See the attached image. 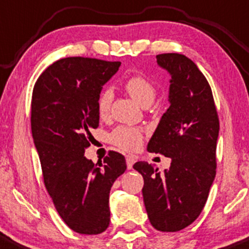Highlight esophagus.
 <instances>
[{"instance_id":"34e87169","label":"esophagus","mask_w":249,"mask_h":249,"mask_svg":"<svg viewBox=\"0 0 249 249\" xmlns=\"http://www.w3.org/2000/svg\"><path fill=\"white\" fill-rule=\"evenodd\" d=\"M125 162H127V168L132 169L133 164L135 163V160L133 157H130V156H127V157H125Z\"/></svg>"}]
</instances>
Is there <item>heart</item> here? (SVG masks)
Returning a JSON list of instances; mask_svg holds the SVG:
<instances>
[{
    "mask_svg": "<svg viewBox=\"0 0 249 249\" xmlns=\"http://www.w3.org/2000/svg\"><path fill=\"white\" fill-rule=\"evenodd\" d=\"M124 89L132 98L143 107L153 103L157 94V89L155 84L146 78L142 73L130 75L125 80ZM114 91L111 87H106L99 93L97 99V110L101 117H106L111 107ZM143 138V130L142 128L132 127V125H119L110 133V142L117 147L125 151H137L142 146Z\"/></svg>",
    "mask_w": 249,
    "mask_h": 249,
    "instance_id": "heart-1",
    "label": "heart"
}]
</instances>
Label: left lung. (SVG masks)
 <instances>
[{
    "mask_svg": "<svg viewBox=\"0 0 249 249\" xmlns=\"http://www.w3.org/2000/svg\"><path fill=\"white\" fill-rule=\"evenodd\" d=\"M157 62L171 74L170 107L147 150L171 158L158 173L153 164L133 165L143 178L142 196L155 229L174 232L199 217L216 176L219 119L212 89L196 63L181 53H160Z\"/></svg>",
    "mask_w": 249,
    "mask_h": 249,
    "instance_id": "1",
    "label": "left lung"
}]
</instances>
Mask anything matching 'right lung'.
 Masks as SVG:
<instances>
[{"label":"right lung","instance_id":"obj_1","mask_svg":"<svg viewBox=\"0 0 249 249\" xmlns=\"http://www.w3.org/2000/svg\"><path fill=\"white\" fill-rule=\"evenodd\" d=\"M121 62L89 57L56 61L36 81L31 128L55 209L74 231L97 235L110 222L109 193L124 173V156L109 151L94 164L84 156L99 125L97 99Z\"/></svg>","mask_w":249,"mask_h":249}]
</instances>
